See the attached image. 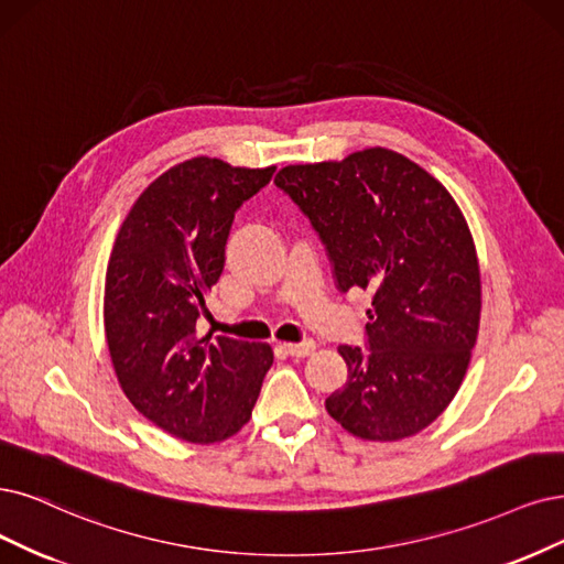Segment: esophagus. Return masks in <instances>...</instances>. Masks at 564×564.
Returning <instances> with one entry per match:
<instances>
[{
    "mask_svg": "<svg viewBox=\"0 0 564 564\" xmlns=\"http://www.w3.org/2000/svg\"><path fill=\"white\" fill-rule=\"evenodd\" d=\"M283 348L293 358H306L308 352H314L316 344H314V339H304V341H297V344H283Z\"/></svg>",
    "mask_w": 564,
    "mask_h": 564,
    "instance_id": "34e87169",
    "label": "esophagus"
}]
</instances>
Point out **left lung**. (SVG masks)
<instances>
[{"instance_id":"left-lung-1","label":"left lung","mask_w":564,"mask_h":564,"mask_svg":"<svg viewBox=\"0 0 564 564\" xmlns=\"http://www.w3.org/2000/svg\"><path fill=\"white\" fill-rule=\"evenodd\" d=\"M274 183L323 241L341 293H371L367 350L339 346L348 379L327 413L369 442L421 432L455 398L478 335L481 274L463 212L388 149L290 164Z\"/></svg>"}]
</instances>
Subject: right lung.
Returning <instances> with one entry per match:
<instances>
[{
	"label": "right lung",
	"mask_w": 564,
	"mask_h": 564,
	"mask_svg": "<svg viewBox=\"0 0 564 564\" xmlns=\"http://www.w3.org/2000/svg\"><path fill=\"white\" fill-rule=\"evenodd\" d=\"M274 170L185 160L145 187L116 237L104 288L116 377L143 419L178 440L237 434L274 362L269 344L197 337L235 214Z\"/></svg>",
	"instance_id": "1"
}]
</instances>
